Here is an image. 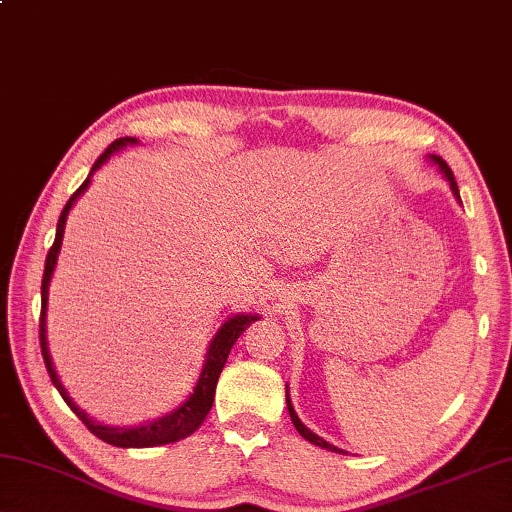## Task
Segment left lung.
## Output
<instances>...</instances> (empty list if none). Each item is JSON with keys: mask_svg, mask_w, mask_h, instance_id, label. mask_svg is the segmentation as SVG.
<instances>
[{"mask_svg": "<svg viewBox=\"0 0 512 512\" xmlns=\"http://www.w3.org/2000/svg\"><path fill=\"white\" fill-rule=\"evenodd\" d=\"M428 159L433 161V164L440 168V173L444 175V180L449 182V186H451V193L453 196H456V200L460 202V191H458V184H456V177H453V173H451V168L446 166V161L442 159V157H437V154H428ZM287 410H289V417H291V421H294V426H296V431L305 437L307 442H312V444H316V446H321V449H328V451H335V453H344L342 449H337L335 444H330V442H326L323 440V437H319L316 433H312L310 428H307L303 421L298 419V415H296V410H294V405H291V399H289V387H287Z\"/></svg>", "mask_w": 512, "mask_h": 512, "instance_id": "8db88e82", "label": "left lung"}]
</instances>
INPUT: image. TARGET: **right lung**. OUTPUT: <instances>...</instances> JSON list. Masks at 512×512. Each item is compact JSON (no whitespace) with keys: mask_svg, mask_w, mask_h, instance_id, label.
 I'll return each mask as SVG.
<instances>
[{"mask_svg":"<svg viewBox=\"0 0 512 512\" xmlns=\"http://www.w3.org/2000/svg\"><path fill=\"white\" fill-rule=\"evenodd\" d=\"M136 143H139V139H132V136H125V139L113 141L109 148L104 150L100 157H97V161L93 164L91 173H88L84 184H81L79 189L72 193V198L68 200V205L63 207V212L59 216V223H56V239L52 243L50 253H47L45 273H43V287H40V298H43V310H40V348H43V360H45L47 373H50V378H52V385L59 389L63 401H66L70 405V410L75 412V415L81 421H84L88 431H91L95 437H100L102 442L120 446V449H148V446L170 444V442L184 440V437H189L191 433H196L202 421H205V417L209 415V410H212L218 376H221V371H223L225 362H227V355H230L234 342H237L243 332H246L250 323L262 319L259 314H234V316H230V319H227L223 326L218 328V332L212 339V344H209V348H207L205 364H202L200 378H198L196 387H193V392L189 394V399L177 405L175 410H170V412H166V415H161L157 419H148L139 426L100 424V421L88 417L86 412L70 399L68 389L63 387V383L59 380V373H56V369H54L50 348H47V300H50V282H52V275H54V269H56V262H59L63 232H66V221H68V214H70L72 205H75L81 193L88 189V184H91V177H93L95 170L100 168L102 164H107L113 152L123 150V148H127V145H136Z\"/></svg>","mask_w":512,"mask_h":512,"instance_id":"1","label":"right lung"}]
</instances>
